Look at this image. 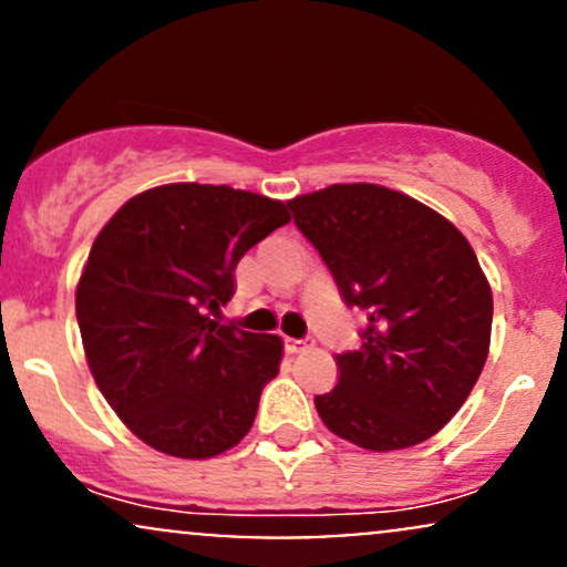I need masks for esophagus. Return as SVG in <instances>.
<instances>
[{"mask_svg":"<svg viewBox=\"0 0 567 567\" xmlns=\"http://www.w3.org/2000/svg\"><path fill=\"white\" fill-rule=\"evenodd\" d=\"M311 347H315L311 338H285V351H288V354H301V351Z\"/></svg>","mask_w":567,"mask_h":567,"instance_id":"34e87169","label":"esophagus"}]
</instances>
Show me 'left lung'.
Segmentation results:
<instances>
[{
    "label": "left lung",
    "mask_w": 567,
    "mask_h": 567,
    "mask_svg": "<svg viewBox=\"0 0 567 567\" xmlns=\"http://www.w3.org/2000/svg\"><path fill=\"white\" fill-rule=\"evenodd\" d=\"M343 303L365 311L362 347L336 357L338 386L317 394L324 426L365 451L437 434L477 383L493 296L472 245L447 218L375 184H336L288 202Z\"/></svg>",
    "instance_id": "1"
}]
</instances>
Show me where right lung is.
Segmentation results:
<instances>
[{
  "label": "right lung",
  "instance_id": "right-lung-1",
  "mask_svg": "<svg viewBox=\"0 0 567 567\" xmlns=\"http://www.w3.org/2000/svg\"><path fill=\"white\" fill-rule=\"evenodd\" d=\"M290 220L282 202L231 186L167 184L103 226L76 285L90 373L146 445L213 458L250 432L282 341L220 324L234 269Z\"/></svg>",
  "mask_w": 567,
  "mask_h": 567
}]
</instances>
